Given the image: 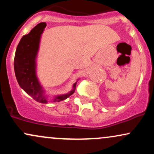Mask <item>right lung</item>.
Segmentation results:
<instances>
[{
    "mask_svg": "<svg viewBox=\"0 0 154 154\" xmlns=\"http://www.w3.org/2000/svg\"><path fill=\"white\" fill-rule=\"evenodd\" d=\"M45 26V22L40 23L24 35L17 45L14 57V72L19 86L33 99L42 103H47L48 97L45 95V90L37 76V57ZM77 82L74 83L72 91L66 94L54 96L52 102H59L69 98L75 93Z\"/></svg>",
    "mask_w": 154,
    "mask_h": 154,
    "instance_id": "obj_1",
    "label": "right lung"
}]
</instances>
